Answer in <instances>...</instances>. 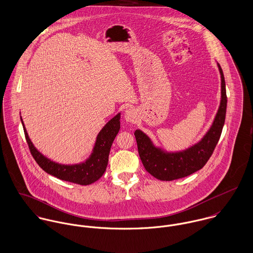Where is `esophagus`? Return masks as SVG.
<instances>
[{"mask_svg": "<svg viewBox=\"0 0 253 253\" xmlns=\"http://www.w3.org/2000/svg\"><path fill=\"white\" fill-rule=\"evenodd\" d=\"M137 113L134 109H127L124 113V118L127 122L135 123L137 121Z\"/></svg>", "mask_w": 253, "mask_h": 253, "instance_id": "obj_1", "label": "esophagus"}]
</instances>
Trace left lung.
Here are the masks:
<instances>
[{
    "mask_svg": "<svg viewBox=\"0 0 253 253\" xmlns=\"http://www.w3.org/2000/svg\"><path fill=\"white\" fill-rule=\"evenodd\" d=\"M217 67L221 78L220 105L211 128L202 140L184 150L168 152L155 146L142 131H135L140 160L145 169L157 179L169 181L187 176L203 168L211 156L221 136L227 108L224 75L218 63Z\"/></svg>",
    "mask_w": 253,
    "mask_h": 253,
    "instance_id": "obj_1",
    "label": "left lung"
}]
</instances>
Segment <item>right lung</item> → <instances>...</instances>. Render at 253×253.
<instances>
[{
    "mask_svg": "<svg viewBox=\"0 0 253 253\" xmlns=\"http://www.w3.org/2000/svg\"><path fill=\"white\" fill-rule=\"evenodd\" d=\"M21 122L31 154L41 168L59 179L88 185L98 180L106 171L112 144L120 129V113H117L99 132L90 156L84 162L75 165L59 164L42 155L30 140L22 118Z\"/></svg>",
    "mask_w": 253,
    "mask_h": 253,
    "instance_id": "add662e5",
    "label": "right lung"
}]
</instances>
